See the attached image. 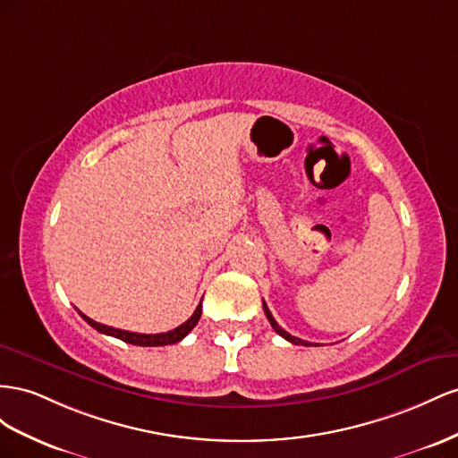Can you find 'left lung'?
Here are the masks:
<instances>
[{"label": "left lung", "instance_id": "obj_1", "mask_svg": "<svg viewBox=\"0 0 458 458\" xmlns=\"http://www.w3.org/2000/svg\"><path fill=\"white\" fill-rule=\"evenodd\" d=\"M263 309H265V315H267V318H268L270 326H272V328H274V332L280 334L284 339H287V342L293 344V345H312V344H309V342H303V339H299V337H295V335H292V334H287V332L282 328V326H278V322L274 320L272 312L268 310V307H267V303H265V301H263Z\"/></svg>", "mask_w": 458, "mask_h": 458}]
</instances>
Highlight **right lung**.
I'll use <instances>...</instances> for the list:
<instances>
[{"instance_id": "add662e5", "label": "right lung", "mask_w": 458, "mask_h": 458, "mask_svg": "<svg viewBox=\"0 0 458 458\" xmlns=\"http://www.w3.org/2000/svg\"><path fill=\"white\" fill-rule=\"evenodd\" d=\"M81 317L91 326V328H96L98 332L101 334H107V335H113V337H119L123 339V342L126 344H132V345H141V347H159V345H173V344H178L180 339H184L191 330L193 326L199 322L201 318V303L198 305V309L193 310V315L184 322L180 324L178 328L171 330V332H165V334H136V332H126V330H119V328H111V326H106V324H99L96 320L88 318L86 315Z\"/></svg>"}]
</instances>
